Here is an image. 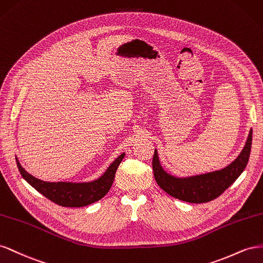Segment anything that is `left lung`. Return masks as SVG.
Instances as JSON below:
<instances>
[{
	"mask_svg": "<svg viewBox=\"0 0 263 263\" xmlns=\"http://www.w3.org/2000/svg\"><path fill=\"white\" fill-rule=\"evenodd\" d=\"M252 143V129L249 131L248 139L242 151L228 166L206 174L178 177L167 173L161 165L159 154L155 148L152 166L156 183L171 196L187 202L211 201L226 191L236 179L241 175L249 161Z\"/></svg>",
	"mask_w": 263,
	"mask_h": 263,
	"instance_id": "1",
	"label": "left lung"
}]
</instances>
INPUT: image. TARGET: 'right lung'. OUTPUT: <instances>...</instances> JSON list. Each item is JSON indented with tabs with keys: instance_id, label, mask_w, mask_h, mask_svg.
<instances>
[{
	"instance_id": "right-lung-1",
	"label": "right lung",
	"mask_w": 263,
	"mask_h": 263,
	"mask_svg": "<svg viewBox=\"0 0 263 263\" xmlns=\"http://www.w3.org/2000/svg\"><path fill=\"white\" fill-rule=\"evenodd\" d=\"M124 155L125 153L119 155L100 177L82 183L45 182L26 172L17 157L16 163L20 173L25 181L52 202L64 207H84L100 200L109 192Z\"/></svg>"
}]
</instances>
